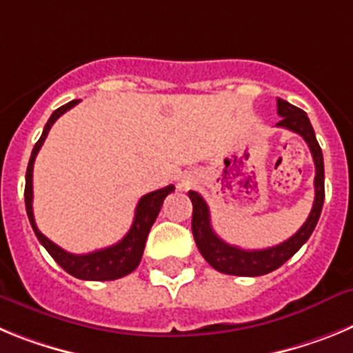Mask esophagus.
I'll use <instances>...</instances> for the list:
<instances>
[{"label": "esophagus", "mask_w": 353, "mask_h": 353, "mask_svg": "<svg viewBox=\"0 0 353 353\" xmlns=\"http://www.w3.org/2000/svg\"><path fill=\"white\" fill-rule=\"evenodd\" d=\"M179 185H180V189H189V187L192 185V182L189 179H182V180H180Z\"/></svg>", "instance_id": "34e87169"}]
</instances>
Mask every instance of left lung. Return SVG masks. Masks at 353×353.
<instances>
[{
	"mask_svg": "<svg viewBox=\"0 0 353 353\" xmlns=\"http://www.w3.org/2000/svg\"><path fill=\"white\" fill-rule=\"evenodd\" d=\"M277 114L281 120L277 121V127L288 129L292 132H297L304 138L311 150L314 161V203L311 208L310 217L305 219L295 235L290 236L288 240L281 244L267 249H256V251H248L240 249L236 245L226 244L223 239L215 235L210 224V210L205 199L194 191H189V198L192 201V235H194L196 245H198L201 256L223 274L230 276H263L272 270L279 269L285 261L305 244V240L310 239L316 226L320 214H322L323 198H325V187H323V155L322 148L318 145L316 136H314L313 125H311L307 114L302 109L295 108L290 102L277 99Z\"/></svg>",
	"mask_w": 353,
	"mask_h": 353,
	"instance_id": "obj_1",
	"label": "left lung"
}]
</instances>
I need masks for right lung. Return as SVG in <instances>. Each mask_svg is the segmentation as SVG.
Here are the masks:
<instances>
[{"mask_svg":"<svg viewBox=\"0 0 353 353\" xmlns=\"http://www.w3.org/2000/svg\"><path fill=\"white\" fill-rule=\"evenodd\" d=\"M77 102L79 101H72L56 109L54 113L51 114V118L48 120V123H46V127H43V132L40 136V139L33 146V152H31L26 170V187H24L26 214L39 242L48 249L49 254L54 258L56 263L60 265L65 272L77 277V279H84V281H113V279H120V277L130 274L139 265L143 251H145L146 236L150 233V228H152V224L157 219V215L161 212V207L164 203L166 196L174 191V185L162 187L159 191L148 192V194L143 196L139 199L138 207H136V215H134V223L130 226L129 233L118 244L109 245L105 249H99V251L88 252V254H72V252H67L60 245H56L54 242H51L46 235H42L35 224L33 205H31L33 203V162H35L39 150L42 148L43 141L48 138L52 123L61 114L67 113L68 109L74 108Z\"/></svg>","mask_w":353,"mask_h":353,"instance_id":"right-lung-1","label":"right lung"}]
</instances>
